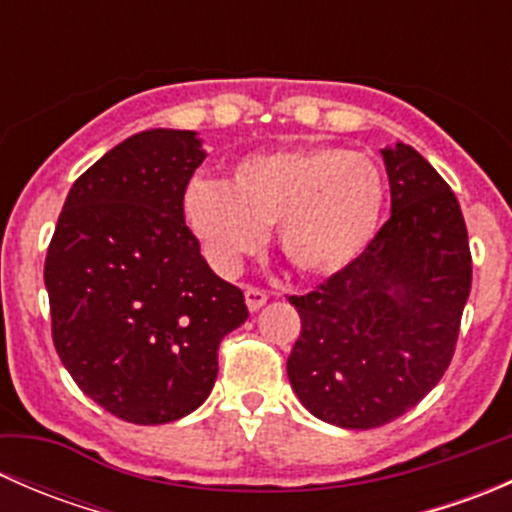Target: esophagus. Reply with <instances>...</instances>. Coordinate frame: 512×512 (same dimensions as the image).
<instances>
[{
    "mask_svg": "<svg viewBox=\"0 0 512 512\" xmlns=\"http://www.w3.org/2000/svg\"><path fill=\"white\" fill-rule=\"evenodd\" d=\"M245 302L250 312H257L260 307H265L267 302V294L257 287H245Z\"/></svg>",
    "mask_w": 512,
    "mask_h": 512,
    "instance_id": "obj_1",
    "label": "esophagus"
}]
</instances>
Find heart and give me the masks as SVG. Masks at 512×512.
Instances as JSON below:
<instances>
[{
    "label": "heart",
    "mask_w": 512,
    "mask_h": 512,
    "mask_svg": "<svg viewBox=\"0 0 512 512\" xmlns=\"http://www.w3.org/2000/svg\"><path fill=\"white\" fill-rule=\"evenodd\" d=\"M384 203V173L369 156L294 146L240 158L227 183L190 180L183 218L220 275H235L272 225L277 250L294 272L329 277L364 255Z\"/></svg>",
    "instance_id": "heart-1"
}]
</instances>
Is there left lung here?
Returning <instances> with one entry per match:
<instances>
[{"label": "left lung", "instance_id": "obj_1", "mask_svg": "<svg viewBox=\"0 0 512 512\" xmlns=\"http://www.w3.org/2000/svg\"><path fill=\"white\" fill-rule=\"evenodd\" d=\"M391 218L364 255L309 294L287 359L294 394L322 421L376 428L414 409L456 352L471 247L446 180L406 143L381 151Z\"/></svg>", "mask_w": 512, "mask_h": 512}]
</instances>
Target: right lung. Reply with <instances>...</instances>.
<instances>
[{
  "label": "right lung",
  "instance_id": "add662e5",
  "mask_svg": "<svg viewBox=\"0 0 512 512\" xmlns=\"http://www.w3.org/2000/svg\"><path fill=\"white\" fill-rule=\"evenodd\" d=\"M205 160L195 131L153 128L96 160L66 195L44 265L51 337L81 391L138 426L178 421L218 379L247 314L183 218Z\"/></svg>",
  "mask_w": 512,
  "mask_h": 512
}]
</instances>
